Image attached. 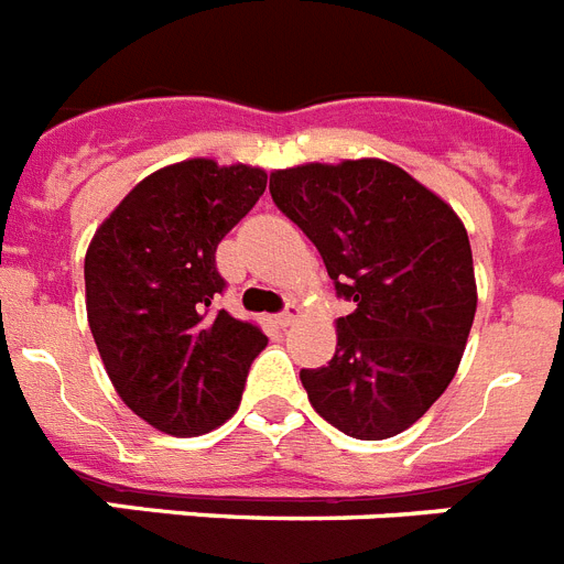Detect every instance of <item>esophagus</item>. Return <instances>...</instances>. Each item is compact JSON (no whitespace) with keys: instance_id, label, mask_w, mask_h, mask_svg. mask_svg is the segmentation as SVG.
Returning <instances> with one entry per match:
<instances>
[{"instance_id":"obj_1","label":"esophagus","mask_w":564,"mask_h":564,"mask_svg":"<svg viewBox=\"0 0 564 564\" xmlns=\"http://www.w3.org/2000/svg\"><path fill=\"white\" fill-rule=\"evenodd\" d=\"M297 312H301V310H297L295 304L286 306V310L278 312V315H274V324H278V326H290V324H295V321H297Z\"/></svg>"}]
</instances>
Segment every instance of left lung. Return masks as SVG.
Here are the masks:
<instances>
[{"mask_svg":"<svg viewBox=\"0 0 564 564\" xmlns=\"http://www.w3.org/2000/svg\"><path fill=\"white\" fill-rule=\"evenodd\" d=\"M269 192L352 304L333 361L301 370L310 404L352 438L399 435L447 390L465 352L476 315L465 226L384 160L283 169Z\"/></svg>","mask_w":564,"mask_h":564,"instance_id":"1","label":"left lung"}]
</instances>
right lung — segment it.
<instances>
[{"instance_id": "add662e5", "label": "right lung", "mask_w": 564, "mask_h": 564, "mask_svg": "<svg viewBox=\"0 0 564 564\" xmlns=\"http://www.w3.org/2000/svg\"><path fill=\"white\" fill-rule=\"evenodd\" d=\"M267 172L186 160L137 183L85 254V306L113 390L151 427L200 435L235 415L258 326L217 310V243L252 212Z\"/></svg>"}]
</instances>
